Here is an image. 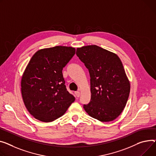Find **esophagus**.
I'll use <instances>...</instances> for the list:
<instances>
[{"label":"esophagus","instance_id":"34e87169","mask_svg":"<svg viewBox=\"0 0 156 156\" xmlns=\"http://www.w3.org/2000/svg\"><path fill=\"white\" fill-rule=\"evenodd\" d=\"M75 95H76V96L77 97H79L80 96V92L79 91H75Z\"/></svg>","mask_w":156,"mask_h":156}]
</instances>
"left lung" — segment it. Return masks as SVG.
I'll list each match as a JSON object with an SVG mask.
<instances>
[{"mask_svg": "<svg viewBox=\"0 0 156 156\" xmlns=\"http://www.w3.org/2000/svg\"><path fill=\"white\" fill-rule=\"evenodd\" d=\"M89 71L91 100L83 108L101 122L118 117L125 108L130 83L119 56L96 45L78 48L76 53Z\"/></svg>", "mask_w": 156, "mask_h": 156, "instance_id": "8db88e82", "label": "left lung"}]
</instances>
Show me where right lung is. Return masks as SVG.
<instances>
[{"mask_svg": "<svg viewBox=\"0 0 156 156\" xmlns=\"http://www.w3.org/2000/svg\"><path fill=\"white\" fill-rule=\"evenodd\" d=\"M75 54L74 48L58 46L39 50L31 58L22 77L21 93L26 108L35 119L53 121L75 100L62 73Z\"/></svg>", "mask_w": 156, "mask_h": 156, "instance_id": "obj_1", "label": "right lung"}]
</instances>
